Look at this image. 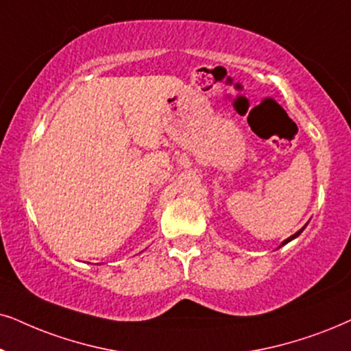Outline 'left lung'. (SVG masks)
<instances>
[{
	"label": "left lung",
	"mask_w": 351,
	"mask_h": 351,
	"mask_svg": "<svg viewBox=\"0 0 351 351\" xmlns=\"http://www.w3.org/2000/svg\"><path fill=\"white\" fill-rule=\"evenodd\" d=\"M304 227H306V225H304ZM304 227H303V228H301V230H298V232H296L295 234H291V237H290V238H287V239H285V241H283V243H282V245H280V246H278V247L285 246V245H287V243H290V241H291V239H295L296 237H300V233H301V232H303V230H304Z\"/></svg>",
	"instance_id": "8db88e82"
}]
</instances>
